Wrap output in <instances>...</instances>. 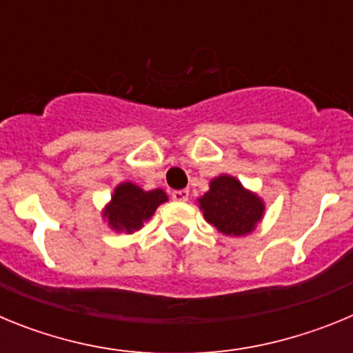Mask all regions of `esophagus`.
<instances>
[{
    "instance_id": "34e87169",
    "label": "esophagus",
    "mask_w": 353,
    "mask_h": 353,
    "mask_svg": "<svg viewBox=\"0 0 353 353\" xmlns=\"http://www.w3.org/2000/svg\"><path fill=\"white\" fill-rule=\"evenodd\" d=\"M171 198H173L174 201H187V199H189V191H187V189L173 191V192H171Z\"/></svg>"
}]
</instances>
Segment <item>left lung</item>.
Instances as JSON below:
<instances>
[{"instance_id": "8db88e82", "label": "left lung", "mask_w": 353, "mask_h": 353, "mask_svg": "<svg viewBox=\"0 0 353 353\" xmlns=\"http://www.w3.org/2000/svg\"><path fill=\"white\" fill-rule=\"evenodd\" d=\"M205 219L226 235H244L261 219L263 203L233 176L210 182V191L199 199Z\"/></svg>"}]
</instances>
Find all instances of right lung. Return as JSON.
Instances as JSON below:
<instances>
[{"label":"right lung","instance_id":"1","mask_svg":"<svg viewBox=\"0 0 353 353\" xmlns=\"http://www.w3.org/2000/svg\"><path fill=\"white\" fill-rule=\"evenodd\" d=\"M168 199L161 189L143 191L134 183H121L114 191L113 201L105 210L109 224L120 232L132 233L143 226V221L150 219L155 208Z\"/></svg>","mask_w":353,"mask_h":353}]
</instances>
